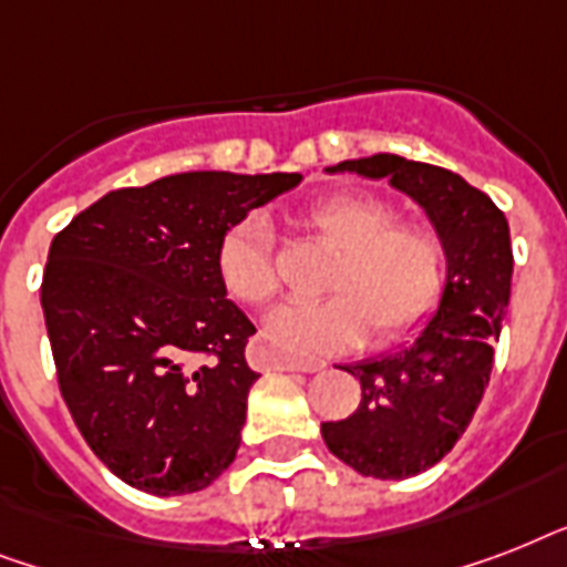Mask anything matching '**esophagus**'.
Wrapping results in <instances>:
<instances>
[{
  "label": "esophagus",
  "instance_id": "esophagus-1",
  "mask_svg": "<svg viewBox=\"0 0 567 567\" xmlns=\"http://www.w3.org/2000/svg\"><path fill=\"white\" fill-rule=\"evenodd\" d=\"M249 364L258 368V371H300V373H318L327 368L320 359H302V355L276 353L274 347L261 344V341H252V344H249Z\"/></svg>",
  "mask_w": 567,
  "mask_h": 567
}]
</instances>
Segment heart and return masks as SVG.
Listing matches in <instances>:
<instances>
[{
  "label": "heart",
  "instance_id": "obj_1",
  "mask_svg": "<svg viewBox=\"0 0 567 567\" xmlns=\"http://www.w3.org/2000/svg\"><path fill=\"white\" fill-rule=\"evenodd\" d=\"M300 223L341 249L327 279V300L285 302L265 320V338L285 353H338L362 344L368 329L382 344L412 336L439 309L447 288V249L439 231L396 223L371 194H332L306 208ZM217 270L226 291L247 306H267L279 291L274 229L247 214L223 231Z\"/></svg>",
  "mask_w": 567,
  "mask_h": 567
}]
</instances>
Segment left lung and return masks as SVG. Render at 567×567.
<instances>
[{
  "instance_id": "left-lung-1",
  "label": "left lung",
  "mask_w": 567,
  "mask_h": 567,
  "mask_svg": "<svg viewBox=\"0 0 567 567\" xmlns=\"http://www.w3.org/2000/svg\"><path fill=\"white\" fill-rule=\"evenodd\" d=\"M327 173L388 179L421 205L447 249V288L421 336L391 355L347 364L362 382L359 409L320 423L344 465L405 480L447 456L483 400L512 291L509 223L492 196L435 164L379 153Z\"/></svg>"
}]
</instances>
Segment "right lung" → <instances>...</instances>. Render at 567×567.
Here are the masks:
<instances>
[{
    "instance_id": "1",
    "label": "right lung",
    "mask_w": 567,
    "mask_h": 567,
    "mask_svg": "<svg viewBox=\"0 0 567 567\" xmlns=\"http://www.w3.org/2000/svg\"><path fill=\"white\" fill-rule=\"evenodd\" d=\"M300 173L194 171L111 190L49 247L40 285L58 388L87 447L146 494L203 492L235 462L258 373L217 247Z\"/></svg>"
}]
</instances>
